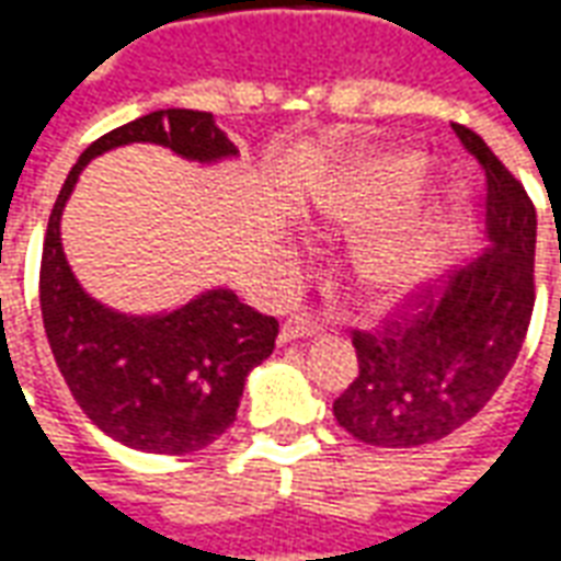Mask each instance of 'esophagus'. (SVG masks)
<instances>
[{"instance_id":"esophagus-1","label":"esophagus","mask_w":561,"mask_h":561,"mask_svg":"<svg viewBox=\"0 0 561 561\" xmlns=\"http://www.w3.org/2000/svg\"><path fill=\"white\" fill-rule=\"evenodd\" d=\"M321 324H318V318H312L309 312H294L285 324H282V333L279 340L282 342H291V340H300V336H312L318 333Z\"/></svg>"}]
</instances>
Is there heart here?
<instances>
[{"instance_id": "1", "label": "heart", "mask_w": 561, "mask_h": 561, "mask_svg": "<svg viewBox=\"0 0 561 561\" xmlns=\"http://www.w3.org/2000/svg\"><path fill=\"white\" fill-rule=\"evenodd\" d=\"M423 183L421 161L388 159L369 164L330 201L333 219L364 228L400 213ZM438 261V233L426 225L366 237L354 249L357 282L378 300H397L421 288Z\"/></svg>"}]
</instances>
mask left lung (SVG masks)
Wrapping results in <instances>:
<instances>
[{"instance_id": "8db88e82", "label": "left lung", "mask_w": 561, "mask_h": 561, "mask_svg": "<svg viewBox=\"0 0 561 561\" xmlns=\"http://www.w3.org/2000/svg\"><path fill=\"white\" fill-rule=\"evenodd\" d=\"M450 128L481 164L493 245L445 285L405 294L376 328H352L357 376L333 414L366 445L421 447L457 433L502 388L529 333L535 204L471 128Z\"/></svg>"}]
</instances>
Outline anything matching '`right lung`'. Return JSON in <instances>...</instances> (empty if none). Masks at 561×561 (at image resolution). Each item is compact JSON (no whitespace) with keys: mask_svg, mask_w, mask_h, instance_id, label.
<instances>
[{"mask_svg":"<svg viewBox=\"0 0 561 561\" xmlns=\"http://www.w3.org/2000/svg\"><path fill=\"white\" fill-rule=\"evenodd\" d=\"M135 140L197 161L237 152L213 114L183 107L152 111L90 144L50 209L42 318L71 397L102 433L147 454H192L237 421L245 376L273 354L279 321L233 291H209L159 318H126L83 294L62 255L59 216L87 161Z\"/></svg>","mask_w":561,"mask_h":561,"instance_id":"obj_1","label":"right lung"}]
</instances>
